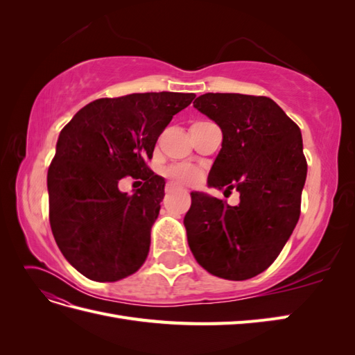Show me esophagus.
I'll list each match as a JSON object with an SVG mask.
<instances>
[{"label":"esophagus","instance_id":"obj_1","mask_svg":"<svg viewBox=\"0 0 355 355\" xmlns=\"http://www.w3.org/2000/svg\"><path fill=\"white\" fill-rule=\"evenodd\" d=\"M176 191V187L171 185V184H167L166 185V194H173V192Z\"/></svg>","mask_w":355,"mask_h":355}]
</instances>
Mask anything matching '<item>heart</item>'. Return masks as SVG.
I'll return each mask as SVG.
<instances>
[{
  "label": "heart",
  "mask_w": 355,
  "mask_h": 355,
  "mask_svg": "<svg viewBox=\"0 0 355 355\" xmlns=\"http://www.w3.org/2000/svg\"><path fill=\"white\" fill-rule=\"evenodd\" d=\"M167 178L178 185H192L198 182L200 171L191 166H175L166 170Z\"/></svg>",
  "instance_id": "b5f03b06"
}]
</instances>
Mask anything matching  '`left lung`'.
Wrapping results in <instances>:
<instances>
[{
	"label": "left lung",
	"instance_id": "8db88e82",
	"mask_svg": "<svg viewBox=\"0 0 355 355\" xmlns=\"http://www.w3.org/2000/svg\"><path fill=\"white\" fill-rule=\"evenodd\" d=\"M194 108L223 136L207 184L239 191L240 202L192 192L184 219L189 249L210 274L247 280L277 259L299 220L306 179L302 135L265 96L206 93Z\"/></svg>",
	"mask_w": 355,
	"mask_h": 355
}]
</instances>
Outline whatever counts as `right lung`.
Returning a JSON list of instances; mask_svg holds the SVG:
<instances>
[{
	"mask_svg": "<svg viewBox=\"0 0 355 355\" xmlns=\"http://www.w3.org/2000/svg\"><path fill=\"white\" fill-rule=\"evenodd\" d=\"M194 93H133L85 105L62 128L47 173L50 227L65 259L93 282H118L146 259L164 179L145 163ZM142 178L133 196L117 189Z\"/></svg>",
	"mask_w": 355,
	"mask_h": 355,
	"instance_id": "add662e5",
	"label": "right lung"
}]
</instances>
